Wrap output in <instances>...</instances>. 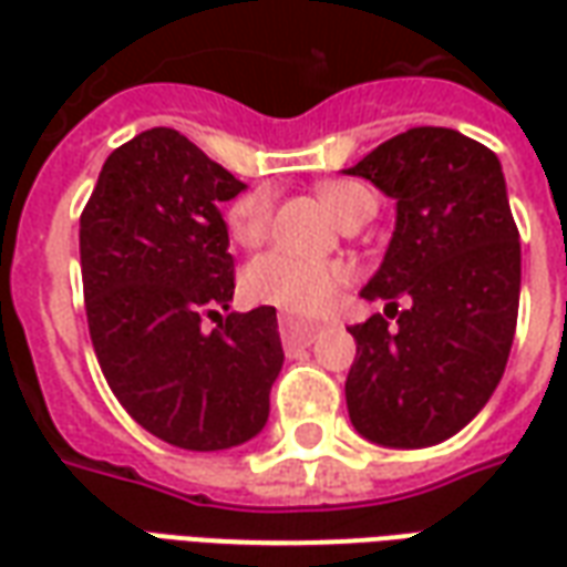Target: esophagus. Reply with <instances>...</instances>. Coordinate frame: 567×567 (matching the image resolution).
Returning <instances> with one entry per match:
<instances>
[{
    "label": "esophagus",
    "mask_w": 567,
    "mask_h": 567,
    "mask_svg": "<svg viewBox=\"0 0 567 567\" xmlns=\"http://www.w3.org/2000/svg\"><path fill=\"white\" fill-rule=\"evenodd\" d=\"M321 324H312V321L291 319V316H282L279 319V333H282L285 346H309L316 337H319Z\"/></svg>",
    "instance_id": "34e87169"
}]
</instances>
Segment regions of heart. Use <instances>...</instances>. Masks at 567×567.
I'll list each match as a JSON object with an SVG mask.
<instances>
[{"mask_svg":"<svg viewBox=\"0 0 567 567\" xmlns=\"http://www.w3.org/2000/svg\"><path fill=\"white\" fill-rule=\"evenodd\" d=\"M324 206L343 221L349 215L373 206V194L361 182H324L319 185ZM272 197L267 187L246 190L227 209V234L234 243L255 248L270 230ZM349 282V267L343 260L300 258L291 251H264L243 270V295L260 307H276L297 316H319L337 303Z\"/></svg>","mask_w":567,"mask_h":567,"instance_id":"heart-1","label":"heart"}]
</instances>
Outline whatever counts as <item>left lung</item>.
<instances>
[{
  "mask_svg": "<svg viewBox=\"0 0 567 567\" xmlns=\"http://www.w3.org/2000/svg\"><path fill=\"white\" fill-rule=\"evenodd\" d=\"M343 173L394 199L392 243L361 297L399 316L394 329L384 316L349 328V419L380 446H434L486 406L511 355L523 267L501 161L458 130L413 127Z\"/></svg>",
  "mask_w": 567,
  "mask_h": 567,
  "instance_id": "obj_1",
  "label": "left lung"
}]
</instances>
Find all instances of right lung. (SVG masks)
Here are the masks:
<instances>
[{
    "label": "right lung",
    "instance_id": "obj_1",
    "mask_svg": "<svg viewBox=\"0 0 567 567\" xmlns=\"http://www.w3.org/2000/svg\"><path fill=\"white\" fill-rule=\"evenodd\" d=\"M243 190L182 133L154 127L109 154L81 212L93 352L130 416L178 450L258 437L285 361L276 309L218 312L234 300L221 203Z\"/></svg>",
    "mask_w": 567,
    "mask_h": 567
}]
</instances>
